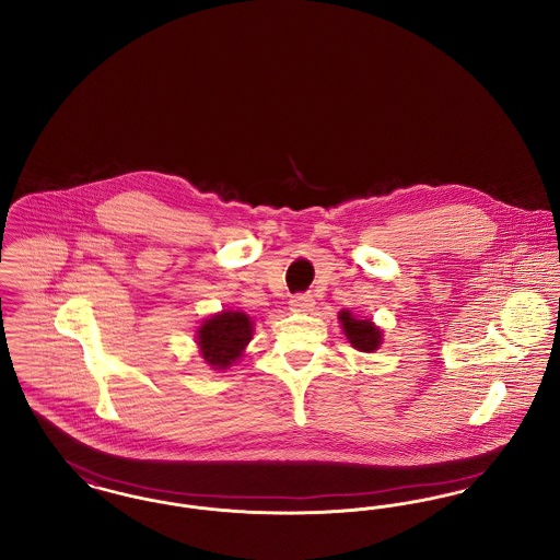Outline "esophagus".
<instances>
[{
	"instance_id": "34e87169",
	"label": "esophagus",
	"mask_w": 560,
	"mask_h": 560,
	"mask_svg": "<svg viewBox=\"0 0 560 560\" xmlns=\"http://www.w3.org/2000/svg\"><path fill=\"white\" fill-rule=\"evenodd\" d=\"M313 304H315L313 295H308V293H298L290 300V308L293 313H308V311H313Z\"/></svg>"
}]
</instances>
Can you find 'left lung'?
Masks as SVG:
<instances>
[{
	"mask_svg": "<svg viewBox=\"0 0 560 560\" xmlns=\"http://www.w3.org/2000/svg\"><path fill=\"white\" fill-rule=\"evenodd\" d=\"M340 323L347 334L348 342L361 352H373L382 345V331L372 319H354L350 311L340 313Z\"/></svg>",
	"mask_w": 560,
	"mask_h": 560,
	"instance_id": "obj_1",
	"label": "left lung"
}]
</instances>
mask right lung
<instances>
[{
	"label": "right lung",
	"instance_id": "1",
	"mask_svg": "<svg viewBox=\"0 0 560 560\" xmlns=\"http://www.w3.org/2000/svg\"><path fill=\"white\" fill-rule=\"evenodd\" d=\"M254 323L241 311H222L203 320L197 329V345L212 370L231 368L252 340Z\"/></svg>",
	"mask_w": 560,
	"mask_h": 560
}]
</instances>
